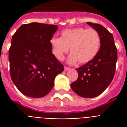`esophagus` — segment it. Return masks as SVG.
I'll use <instances>...</instances> for the list:
<instances>
[{"label":"esophagus","instance_id":"34e87169","mask_svg":"<svg viewBox=\"0 0 127 127\" xmlns=\"http://www.w3.org/2000/svg\"><path fill=\"white\" fill-rule=\"evenodd\" d=\"M68 70H70V68L66 67V66H64V71H68Z\"/></svg>","mask_w":127,"mask_h":127}]
</instances>
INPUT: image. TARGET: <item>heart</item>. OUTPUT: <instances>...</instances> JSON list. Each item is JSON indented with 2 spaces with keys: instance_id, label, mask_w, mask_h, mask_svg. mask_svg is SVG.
<instances>
[{
  "instance_id": "heart-1",
  "label": "heart",
  "mask_w": 127,
  "mask_h": 127,
  "mask_svg": "<svg viewBox=\"0 0 127 127\" xmlns=\"http://www.w3.org/2000/svg\"><path fill=\"white\" fill-rule=\"evenodd\" d=\"M61 37H53L50 39L52 51L58 60L62 61L64 54L70 50L68 63H86L94 59L100 47L101 38L94 29L76 28L62 31Z\"/></svg>"
}]
</instances>
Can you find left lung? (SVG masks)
Wrapping results in <instances>:
<instances>
[{
	"label": "left lung",
	"mask_w": 127,
	"mask_h": 127,
	"mask_svg": "<svg viewBox=\"0 0 127 127\" xmlns=\"http://www.w3.org/2000/svg\"><path fill=\"white\" fill-rule=\"evenodd\" d=\"M87 24L99 33L100 48L92 61L76 69L78 77L70 86L79 96L92 98L100 95L112 81L116 68L117 51L113 35L107 29L97 24Z\"/></svg>",
	"instance_id": "1"
}]
</instances>
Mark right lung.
<instances>
[{
  "label": "right lung",
  "instance_id": "right-lung-1",
  "mask_svg": "<svg viewBox=\"0 0 127 127\" xmlns=\"http://www.w3.org/2000/svg\"><path fill=\"white\" fill-rule=\"evenodd\" d=\"M57 30L55 25L32 22L22 25L13 35L8 56L10 76L26 96H45L53 88L56 76L63 72L50 45Z\"/></svg>",
  "mask_w": 127,
  "mask_h": 127
}]
</instances>
